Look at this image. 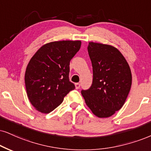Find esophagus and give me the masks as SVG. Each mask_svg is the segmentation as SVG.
<instances>
[{
  "label": "esophagus",
  "mask_w": 151,
  "mask_h": 151,
  "mask_svg": "<svg viewBox=\"0 0 151 151\" xmlns=\"http://www.w3.org/2000/svg\"><path fill=\"white\" fill-rule=\"evenodd\" d=\"M75 86L76 89H79L80 87H81V84H80V83H76Z\"/></svg>",
  "instance_id": "obj_1"
}]
</instances>
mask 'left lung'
I'll return each mask as SVG.
<instances>
[{
  "label": "left lung",
  "mask_w": 151,
  "mask_h": 151,
  "mask_svg": "<svg viewBox=\"0 0 151 151\" xmlns=\"http://www.w3.org/2000/svg\"><path fill=\"white\" fill-rule=\"evenodd\" d=\"M89 56L93 70L92 84L82 90L85 103L99 118H108L124 105L132 85V73L119 50L109 45L90 42Z\"/></svg>",
  "instance_id": "1"
}]
</instances>
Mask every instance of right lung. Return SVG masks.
Listing matches in <instances>:
<instances>
[{
  "instance_id": "obj_1",
  "label": "right lung",
  "mask_w": 151,
  "mask_h": 151,
  "mask_svg": "<svg viewBox=\"0 0 151 151\" xmlns=\"http://www.w3.org/2000/svg\"><path fill=\"white\" fill-rule=\"evenodd\" d=\"M81 46V40L51 42L42 45L31 59L24 80L28 98L38 111L50 113L75 89L69 81V65Z\"/></svg>"
}]
</instances>
